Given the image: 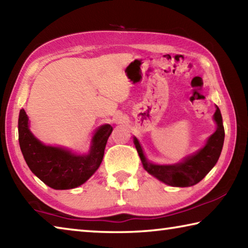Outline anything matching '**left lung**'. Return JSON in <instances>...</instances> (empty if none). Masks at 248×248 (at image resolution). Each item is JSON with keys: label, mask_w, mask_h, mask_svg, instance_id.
Wrapping results in <instances>:
<instances>
[{"label": "left lung", "mask_w": 248, "mask_h": 248, "mask_svg": "<svg viewBox=\"0 0 248 248\" xmlns=\"http://www.w3.org/2000/svg\"><path fill=\"white\" fill-rule=\"evenodd\" d=\"M215 120L217 131L209 138L204 148L176 165H155L149 163L142 152L140 143L134 138V145L145 170L154 177L174 187H190L199 183L217 164L224 142V127L220 109L217 107Z\"/></svg>", "instance_id": "1"}]
</instances>
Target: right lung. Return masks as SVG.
I'll return each mask as SVG.
<instances>
[{
  "mask_svg": "<svg viewBox=\"0 0 248 248\" xmlns=\"http://www.w3.org/2000/svg\"><path fill=\"white\" fill-rule=\"evenodd\" d=\"M112 127L102 125L93 138L89 155H74L69 151L44 145L28 129V117L19 111L18 140L25 161L40 180L53 189H72L86 182L103 161L105 146Z\"/></svg>",
  "mask_w": 248,
  "mask_h": 248,
  "instance_id": "obj_1",
  "label": "right lung"
}]
</instances>
